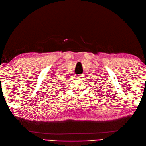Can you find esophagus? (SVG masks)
<instances>
[{"mask_svg":"<svg viewBox=\"0 0 146 146\" xmlns=\"http://www.w3.org/2000/svg\"><path fill=\"white\" fill-rule=\"evenodd\" d=\"M76 78H81L82 76H81V75H78V76H76Z\"/></svg>","mask_w":146,"mask_h":146,"instance_id":"obj_1","label":"esophagus"}]
</instances>
